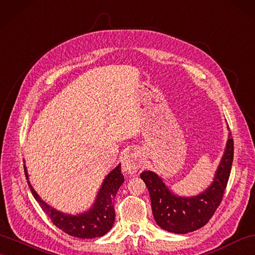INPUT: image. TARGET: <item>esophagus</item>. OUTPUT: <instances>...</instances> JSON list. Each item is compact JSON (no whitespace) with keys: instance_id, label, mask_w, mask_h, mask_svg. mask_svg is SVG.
Here are the masks:
<instances>
[{"instance_id":"34e87169","label":"esophagus","mask_w":255,"mask_h":255,"mask_svg":"<svg viewBox=\"0 0 255 255\" xmlns=\"http://www.w3.org/2000/svg\"><path fill=\"white\" fill-rule=\"evenodd\" d=\"M122 171L126 173V174H134V173L137 172V170L140 167V159L136 153H127L124 154L122 160Z\"/></svg>"}]
</instances>
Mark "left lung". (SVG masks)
Wrapping results in <instances>:
<instances>
[{
  "label": "left lung",
  "mask_w": 255,
  "mask_h": 255,
  "mask_svg": "<svg viewBox=\"0 0 255 255\" xmlns=\"http://www.w3.org/2000/svg\"><path fill=\"white\" fill-rule=\"evenodd\" d=\"M227 128L229 129L228 126ZM233 158L234 141L229 132L213 182L199 195L190 197L174 194L154 172H141L140 178L145 182L150 195L152 214L157 225L174 234L191 233L206 225L222 201L231 175Z\"/></svg>",
  "instance_id": "1"
}]
</instances>
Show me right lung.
<instances>
[{
    "mask_svg": "<svg viewBox=\"0 0 255 255\" xmlns=\"http://www.w3.org/2000/svg\"><path fill=\"white\" fill-rule=\"evenodd\" d=\"M23 166L24 174H26L31 192H32L35 200L39 202L42 210L52 220L55 226H57L61 231L72 236V237L81 239L102 237L113 228L116 219L114 208L115 198L117 191L119 190L120 186L124 182V176L121 173V164H118L105 177L92 207L85 212L78 213L76 215L61 212V211L52 208L45 201H43L33 189L32 185L30 184L27 167L26 165Z\"/></svg>",
    "mask_w": 255,
    "mask_h": 255,
    "instance_id": "obj_1",
    "label": "right lung"
}]
</instances>
